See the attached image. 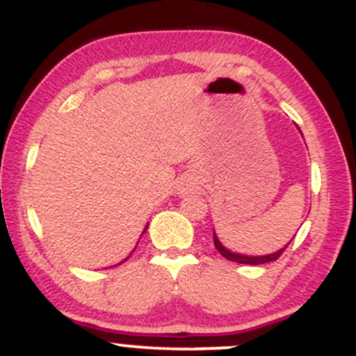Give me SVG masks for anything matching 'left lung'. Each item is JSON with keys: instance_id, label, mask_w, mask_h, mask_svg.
<instances>
[{"instance_id": "1", "label": "left lung", "mask_w": 356, "mask_h": 356, "mask_svg": "<svg viewBox=\"0 0 356 356\" xmlns=\"http://www.w3.org/2000/svg\"><path fill=\"white\" fill-rule=\"evenodd\" d=\"M213 243H215V247H217L218 252H220L225 259H229V261H232V262H238V264H250V266L266 264V262L277 261V259L282 255V252H284V250L287 249V245H289V243H287L286 247H282V249H279L277 252H274V254H269V255H254V257H252V255H242V254L230 252L229 249H225V247L222 245L220 241H218V237H217V235H215V232H213Z\"/></svg>"}]
</instances>
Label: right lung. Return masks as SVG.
<instances>
[{"instance_id": "right-lung-1", "label": "right lung", "mask_w": 356, "mask_h": 356, "mask_svg": "<svg viewBox=\"0 0 356 356\" xmlns=\"http://www.w3.org/2000/svg\"><path fill=\"white\" fill-rule=\"evenodd\" d=\"M146 229H147V227H146Z\"/></svg>"}]
</instances>
